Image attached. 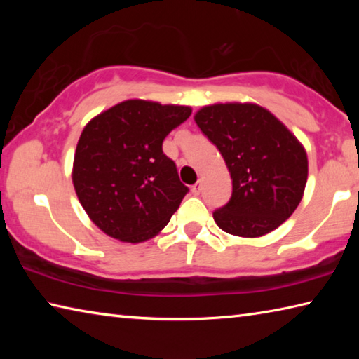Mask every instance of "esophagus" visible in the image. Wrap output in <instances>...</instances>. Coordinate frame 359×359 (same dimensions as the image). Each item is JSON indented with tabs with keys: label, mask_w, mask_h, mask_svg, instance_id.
Masks as SVG:
<instances>
[{
	"label": "esophagus",
	"mask_w": 359,
	"mask_h": 359,
	"mask_svg": "<svg viewBox=\"0 0 359 359\" xmlns=\"http://www.w3.org/2000/svg\"><path fill=\"white\" fill-rule=\"evenodd\" d=\"M201 188H203V184L198 180L196 184L191 185V193H193V194H199V193H201Z\"/></svg>",
	"instance_id": "34e87169"
}]
</instances>
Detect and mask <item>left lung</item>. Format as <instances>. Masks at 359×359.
<instances>
[{"label": "left lung", "instance_id": "left-lung-1", "mask_svg": "<svg viewBox=\"0 0 359 359\" xmlns=\"http://www.w3.org/2000/svg\"><path fill=\"white\" fill-rule=\"evenodd\" d=\"M194 121L220 151L233 180L229 201L214 210L224 233L259 238L290 218L307 182V155L287 126L257 104L205 106Z\"/></svg>", "mask_w": 359, "mask_h": 359}]
</instances>
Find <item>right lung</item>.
Segmentation results:
<instances>
[{
    "instance_id": "1",
    "label": "right lung",
    "mask_w": 359,
    "mask_h": 359,
    "mask_svg": "<svg viewBox=\"0 0 359 359\" xmlns=\"http://www.w3.org/2000/svg\"><path fill=\"white\" fill-rule=\"evenodd\" d=\"M187 106L130 100L85 126L72 184L82 208L107 236L142 242L166 226L188 193L163 141L190 117Z\"/></svg>"
}]
</instances>
